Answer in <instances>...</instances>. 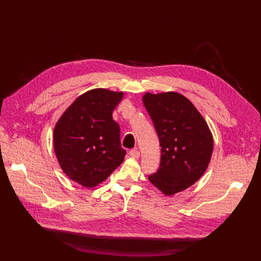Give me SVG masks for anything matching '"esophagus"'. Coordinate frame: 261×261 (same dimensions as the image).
<instances>
[{"label": "esophagus", "mask_w": 261, "mask_h": 261, "mask_svg": "<svg viewBox=\"0 0 261 261\" xmlns=\"http://www.w3.org/2000/svg\"><path fill=\"white\" fill-rule=\"evenodd\" d=\"M129 154L131 157H134V158H139L140 157V152L137 150V149H132V150H130L129 151Z\"/></svg>", "instance_id": "obj_1"}]
</instances>
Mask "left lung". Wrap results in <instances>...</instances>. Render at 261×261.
I'll return each instance as SVG.
<instances>
[{"mask_svg": "<svg viewBox=\"0 0 261 261\" xmlns=\"http://www.w3.org/2000/svg\"><path fill=\"white\" fill-rule=\"evenodd\" d=\"M142 102L162 147L157 173L148 177L167 196L185 191L201 178L213 152V136L202 114L179 93H146Z\"/></svg>", "mask_w": 261, "mask_h": 261, "instance_id": "left-lung-1", "label": "left lung"}]
</instances>
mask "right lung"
Returning <instances> with one entry per match:
<instances>
[{"label":"right lung","mask_w":261,"mask_h":261,"mask_svg":"<svg viewBox=\"0 0 261 261\" xmlns=\"http://www.w3.org/2000/svg\"><path fill=\"white\" fill-rule=\"evenodd\" d=\"M123 92L94 88L77 97L57 121L54 149L60 168L86 188L101 184L124 160L120 126L112 118Z\"/></svg>","instance_id":"right-lung-1"}]
</instances>
